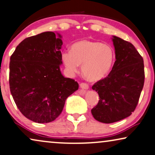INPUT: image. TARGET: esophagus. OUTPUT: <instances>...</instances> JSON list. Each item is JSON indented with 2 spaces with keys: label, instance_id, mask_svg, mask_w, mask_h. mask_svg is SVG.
<instances>
[{
  "label": "esophagus",
  "instance_id": "obj_1",
  "mask_svg": "<svg viewBox=\"0 0 155 155\" xmlns=\"http://www.w3.org/2000/svg\"><path fill=\"white\" fill-rule=\"evenodd\" d=\"M80 87L81 88H84V89H88L89 86H88V84L86 83H81L80 84Z\"/></svg>",
  "mask_w": 155,
  "mask_h": 155
}]
</instances>
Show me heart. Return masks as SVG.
<instances>
[{
	"label": "heart",
	"mask_w": 155,
	"mask_h": 155,
	"mask_svg": "<svg viewBox=\"0 0 155 155\" xmlns=\"http://www.w3.org/2000/svg\"><path fill=\"white\" fill-rule=\"evenodd\" d=\"M115 58L114 50L109 45L82 40L74 43L71 51H65L62 60L71 72L78 71L82 64V73L89 81H95L107 75Z\"/></svg>",
	"instance_id": "heart-1"
}]
</instances>
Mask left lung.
Wrapping results in <instances>:
<instances>
[{
  "label": "left lung",
  "instance_id": "left-lung-1",
  "mask_svg": "<svg viewBox=\"0 0 155 155\" xmlns=\"http://www.w3.org/2000/svg\"><path fill=\"white\" fill-rule=\"evenodd\" d=\"M114 65L108 75L92 86L98 94L93 116L104 123H112L130 116L137 106L145 82L143 58L130 42L113 36Z\"/></svg>",
  "mask_w": 155,
  "mask_h": 155
}]
</instances>
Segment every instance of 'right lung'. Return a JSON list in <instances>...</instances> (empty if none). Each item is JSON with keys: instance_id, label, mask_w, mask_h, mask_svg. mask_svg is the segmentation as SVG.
Wrapping results in <instances>:
<instances>
[{"instance_id": "obj_1", "label": "right lung", "mask_w": 155, "mask_h": 155, "mask_svg": "<svg viewBox=\"0 0 155 155\" xmlns=\"http://www.w3.org/2000/svg\"><path fill=\"white\" fill-rule=\"evenodd\" d=\"M59 37L45 32L25 38L10 57V93L22 114L33 122L54 120L66 99L79 88L75 80L61 73L63 43Z\"/></svg>"}]
</instances>
